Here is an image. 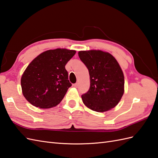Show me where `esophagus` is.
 Wrapping results in <instances>:
<instances>
[{
  "mask_svg": "<svg viewBox=\"0 0 158 158\" xmlns=\"http://www.w3.org/2000/svg\"><path fill=\"white\" fill-rule=\"evenodd\" d=\"M73 86L75 87H77L79 86V83H75L74 85H73Z\"/></svg>",
  "mask_w": 158,
  "mask_h": 158,
  "instance_id": "34e87169",
  "label": "esophagus"
}]
</instances>
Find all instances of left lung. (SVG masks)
I'll return each mask as SVG.
<instances>
[{
	"label": "left lung",
	"instance_id": "1",
	"mask_svg": "<svg viewBox=\"0 0 158 158\" xmlns=\"http://www.w3.org/2000/svg\"><path fill=\"white\" fill-rule=\"evenodd\" d=\"M89 71L90 87L81 96L83 104L98 112L108 111L119 103L124 91V74L111 54L100 50L79 51Z\"/></svg>",
	"mask_w": 158,
	"mask_h": 158
}]
</instances>
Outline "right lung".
<instances>
[{
  "label": "right lung",
  "instance_id": "obj_1",
  "mask_svg": "<svg viewBox=\"0 0 158 158\" xmlns=\"http://www.w3.org/2000/svg\"><path fill=\"white\" fill-rule=\"evenodd\" d=\"M75 50L56 48L35 57L25 69L21 79L25 98L33 106L47 109L57 106L72 84L65 65Z\"/></svg>",
  "mask_w": 158,
  "mask_h": 158
}]
</instances>
